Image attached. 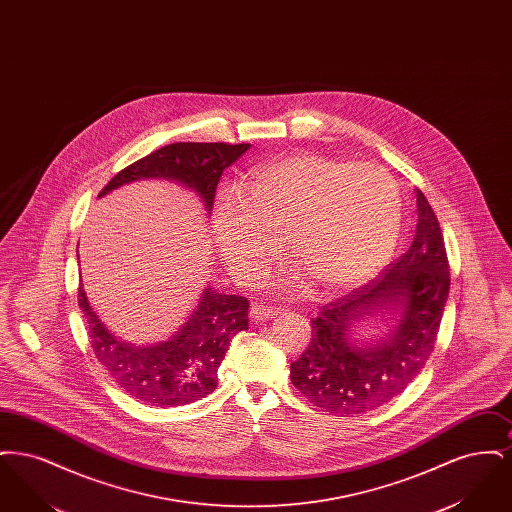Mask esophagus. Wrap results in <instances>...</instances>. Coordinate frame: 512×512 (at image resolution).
Instances as JSON below:
<instances>
[{
  "mask_svg": "<svg viewBox=\"0 0 512 512\" xmlns=\"http://www.w3.org/2000/svg\"><path fill=\"white\" fill-rule=\"evenodd\" d=\"M278 315V309L276 307H265V305H253L251 307V318L255 322H263V320H270Z\"/></svg>",
  "mask_w": 512,
  "mask_h": 512,
  "instance_id": "34e87169",
  "label": "esophagus"
}]
</instances>
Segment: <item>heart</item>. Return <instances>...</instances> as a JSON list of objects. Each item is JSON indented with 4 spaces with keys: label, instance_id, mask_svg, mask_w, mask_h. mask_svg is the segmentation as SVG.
I'll return each mask as SVG.
<instances>
[{
    "label": "heart",
    "instance_id": "1",
    "mask_svg": "<svg viewBox=\"0 0 512 512\" xmlns=\"http://www.w3.org/2000/svg\"><path fill=\"white\" fill-rule=\"evenodd\" d=\"M220 257L242 286H257L282 255L295 259L284 288L317 282L347 292L390 261L401 234V199L388 172L299 153L247 174L238 195L213 207Z\"/></svg>",
    "mask_w": 512,
    "mask_h": 512
}]
</instances>
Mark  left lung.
Here are the masks:
<instances>
[{
	"label": "left lung",
	"mask_w": 512,
	"mask_h": 512,
	"mask_svg": "<svg viewBox=\"0 0 512 512\" xmlns=\"http://www.w3.org/2000/svg\"><path fill=\"white\" fill-rule=\"evenodd\" d=\"M409 251L386 274L313 318V340L290 368L292 384L328 413L363 414L386 405L420 374L438 338L449 295V265L436 213L420 190ZM380 319L389 330L363 339L358 326Z\"/></svg>",
	"instance_id": "obj_1"
}]
</instances>
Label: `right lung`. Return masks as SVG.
Listing matches in <instances>:
<instances>
[{
  "mask_svg": "<svg viewBox=\"0 0 512 512\" xmlns=\"http://www.w3.org/2000/svg\"><path fill=\"white\" fill-rule=\"evenodd\" d=\"M249 144L180 142L161 147L109 180L99 197L138 180H171L199 197L211 215L222 171L236 163ZM78 255V251H76ZM78 305L99 363L130 397L157 407H178L203 399L219 384L220 363L236 334L247 330L249 301L207 286L186 322L169 340L136 345L119 338L94 311L84 284Z\"/></svg>",
  "mask_w": 512,
  "mask_h": 512,
  "instance_id": "obj_1",
  "label": "right lung"
}]
</instances>
